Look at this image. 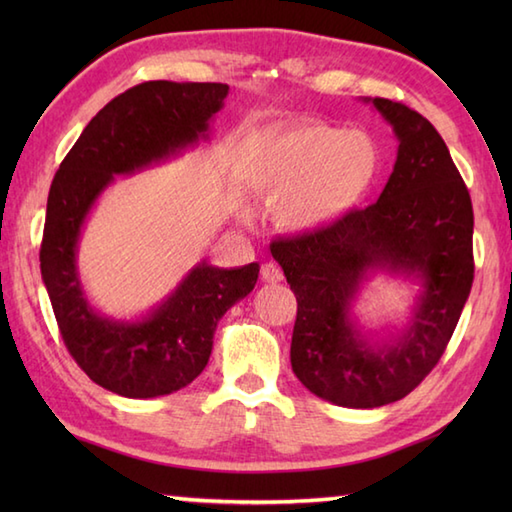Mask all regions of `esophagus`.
<instances>
[{"label":"esophagus","mask_w":512,"mask_h":512,"mask_svg":"<svg viewBox=\"0 0 512 512\" xmlns=\"http://www.w3.org/2000/svg\"><path fill=\"white\" fill-rule=\"evenodd\" d=\"M262 279L268 281V284H277V281L284 279V273L277 264H264L262 266Z\"/></svg>","instance_id":"esophagus-1"}]
</instances>
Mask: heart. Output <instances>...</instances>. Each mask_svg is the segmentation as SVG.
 Masks as SVG:
<instances>
[{"instance_id":"obj_1","label":"heart","mask_w":512,"mask_h":512,"mask_svg":"<svg viewBox=\"0 0 512 512\" xmlns=\"http://www.w3.org/2000/svg\"><path fill=\"white\" fill-rule=\"evenodd\" d=\"M380 171L383 149L369 132L299 123L264 140L253 184L284 231L312 233L361 206Z\"/></svg>"}]
</instances>
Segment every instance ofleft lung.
I'll list each match as a JSON object with an SVG mask.
<instances>
[{
	"label": "left lung",
	"mask_w": 512,
	"mask_h": 512,
	"mask_svg": "<svg viewBox=\"0 0 512 512\" xmlns=\"http://www.w3.org/2000/svg\"><path fill=\"white\" fill-rule=\"evenodd\" d=\"M361 101L398 138L383 193L328 228L273 242L270 253L297 297L292 372L332 405L374 409L416 389L458 325L473 284V206L427 118L389 99ZM380 274L419 290L408 317L376 340L353 308Z\"/></svg>",
	"instance_id": "obj_1"
}]
</instances>
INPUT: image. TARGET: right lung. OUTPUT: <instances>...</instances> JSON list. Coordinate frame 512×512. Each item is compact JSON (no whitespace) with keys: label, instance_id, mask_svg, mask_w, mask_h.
Masks as SVG:
<instances>
[{"label":"right lung","instance_id":"obj_1","mask_svg":"<svg viewBox=\"0 0 512 512\" xmlns=\"http://www.w3.org/2000/svg\"><path fill=\"white\" fill-rule=\"evenodd\" d=\"M226 96L224 83H140L92 118L52 180L41 279L68 352L112 394L158 398L193 383L209 363L217 323L257 284V262L220 268L200 259L154 308L114 319L92 306L79 273L81 233L101 195L116 178L209 143Z\"/></svg>","mask_w":512,"mask_h":512}]
</instances>
